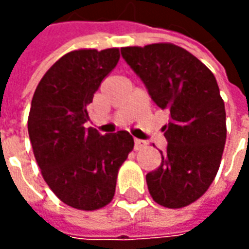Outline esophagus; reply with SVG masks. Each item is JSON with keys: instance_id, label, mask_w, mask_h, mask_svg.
<instances>
[{"instance_id": "1", "label": "esophagus", "mask_w": 249, "mask_h": 249, "mask_svg": "<svg viewBox=\"0 0 249 249\" xmlns=\"http://www.w3.org/2000/svg\"><path fill=\"white\" fill-rule=\"evenodd\" d=\"M146 145V142L144 140H139V139H136L135 140V149L136 151H140L142 149L144 146Z\"/></svg>"}]
</instances>
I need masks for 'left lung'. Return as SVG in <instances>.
Wrapping results in <instances>:
<instances>
[{"label":"left lung","mask_w":249,"mask_h":249,"mask_svg":"<svg viewBox=\"0 0 249 249\" xmlns=\"http://www.w3.org/2000/svg\"><path fill=\"white\" fill-rule=\"evenodd\" d=\"M157 107L171 114L164 125L167 151L146 175L152 198L183 208L207 192L219 171L227 139L224 101L213 73L192 53L169 42L121 48Z\"/></svg>","instance_id":"8db88e82"}]
</instances>
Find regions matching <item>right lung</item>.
<instances>
[{
    "label": "right lung",
    "instance_id": "add662e5",
    "mask_svg": "<svg viewBox=\"0 0 249 249\" xmlns=\"http://www.w3.org/2000/svg\"><path fill=\"white\" fill-rule=\"evenodd\" d=\"M119 60V48L69 52L49 68L32 98L28 132L36 161L53 193L71 208L108 205L135 145L126 130L103 136L85 128L88 105Z\"/></svg>",
    "mask_w": 249,
    "mask_h": 249
}]
</instances>
